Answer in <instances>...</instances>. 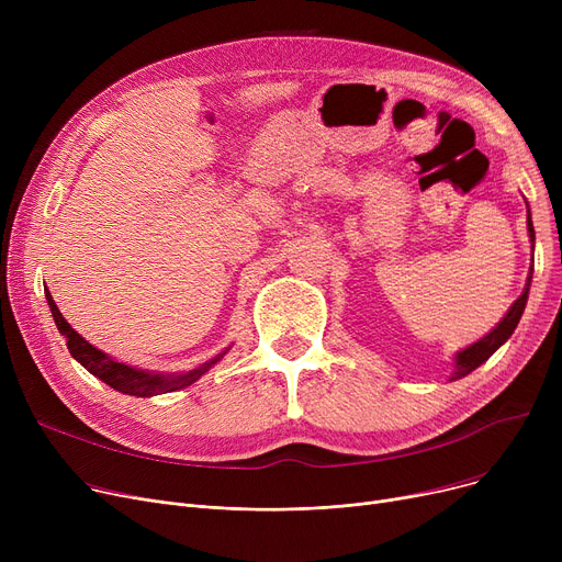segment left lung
<instances>
[{"label": "left lung", "mask_w": 562, "mask_h": 562, "mask_svg": "<svg viewBox=\"0 0 562 562\" xmlns=\"http://www.w3.org/2000/svg\"><path fill=\"white\" fill-rule=\"evenodd\" d=\"M526 227H528V236L530 241H536V229H533V221H530V212H526ZM530 280H533V266H530L528 271V278H526V286L521 291V296L513 303V307L508 310V314L498 321V326L487 333L483 339H479L476 344L467 346L464 350H460L456 356V369L451 373V380H460L464 378L467 373H471L474 369H479L483 362L490 360L492 352L501 346L506 344L510 339V335L515 333L517 323L524 314V307H526V301H528V289H530Z\"/></svg>", "instance_id": "1"}]
</instances>
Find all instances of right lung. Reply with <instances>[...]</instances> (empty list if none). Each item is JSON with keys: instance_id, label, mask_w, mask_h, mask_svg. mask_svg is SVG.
Here are the masks:
<instances>
[{"instance_id": "1", "label": "right lung", "mask_w": 562, "mask_h": 562, "mask_svg": "<svg viewBox=\"0 0 562 562\" xmlns=\"http://www.w3.org/2000/svg\"><path fill=\"white\" fill-rule=\"evenodd\" d=\"M47 305L52 310V316H54V323H56L58 333L66 337L70 356L86 371H91L95 378L106 382V385L113 387L115 392H123V394L138 396V398L168 394V392H177V390H184V387L193 385L195 380H200V375H204L206 371H210L225 356V352L229 350V348L223 350L221 356L212 358L210 362H204L198 369H191L187 373H153V371H145V369H134L130 364L115 362L111 356H106V352H102L93 344H88L77 330H72L70 323L64 318V314L58 312L56 303L52 301L49 291H47Z\"/></svg>"}]
</instances>
